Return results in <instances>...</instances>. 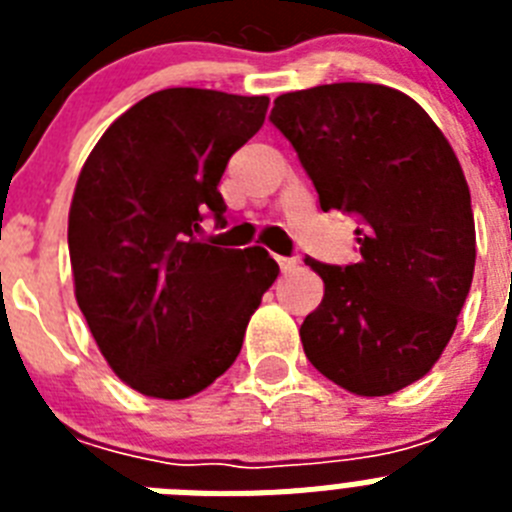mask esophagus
I'll return each mask as SVG.
<instances>
[{
    "label": "esophagus",
    "mask_w": 512,
    "mask_h": 512,
    "mask_svg": "<svg viewBox=\"0 0 512 512\" xmlns=\"http://www.w3.org/2000/svg\"><path fill=\"white\" fill-rule=\"evenodd\" d=\"M277 264H279V269H282V274H287V271L295 269L297 259L295 256H277Z\"/></svg>",
    "instance_id": "1"
}]
</instances>
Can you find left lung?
Instances as JSON below:
<instances>
[{"mask_svg": "<svg viewBox=\"0 0 512 512\" xmlns=\"http://www.w3.org/2000/svg\"><path fill=\"white\" fill-rule=\"evenodd\" d=\"M323 212L359 220V261L305 259L325 295L300 328L310 364L361 397L425 377L454 336L472 287L467 179L436 122L382 84H323L274 99Z\"/></svg>", "mask_w": 512, "mask_h": 512, "instance_id": "1", "label": "left lung"}]
</instances>
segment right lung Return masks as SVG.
Listing matches in <instances>:
<instances>
[{
	"mask_svg": "<svg viewBox=\"0 0 512 512\" xmlns=\"http://www.w3.org/2000/svg\"><path fill=\"white\" fill-rule=\"evenodd\" d=\"M269 97L174 87L112 122L69 212L74 289L99 351L133 390L184 400L241 354L246 325L279 274L264 248H217V192L230 156L259 133Z\"/></svg>",
	"mask_w": 512,
	"mask_h": 512,
	"instance_id": "add662e5",
	"label": "right lung"
}]
</instances>
